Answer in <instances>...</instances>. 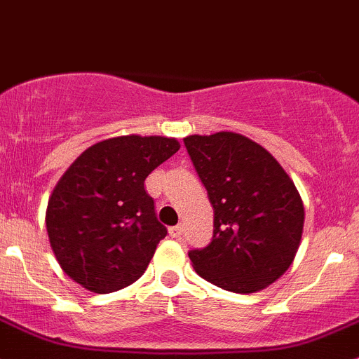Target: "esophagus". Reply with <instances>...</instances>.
Returning a JSON list of instances; mask_svg holds the SVG:
<instances>
[{"label": "esophagus", "mask_w": 359, "mask_h": 359, "mask_svg": "<svg viewBox=\"0 0 359 359\" xmlns=\"http://www.w3.org/2000/svg\"><path fill=\"white\" fill-rule=\"evenodd\" d=\"M168 233H170V236H172V238H179L180 234L184 233V227L180 226V224H179V226H173V227H170V229H168Z\"/></svg>", "instance_id": "esophagus-1"}]
</instances>
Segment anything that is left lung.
Returning a JSON list of instances; mask_svg holds the SVG:
<instances>
[{"label": "left lung", "mask_w": 359, "mask_h": 359, "mask_svg": "<svg viewBox=\"0 0 359 359\" xmlns=\"http://www.w3.org/2000/svg\"><path fill=\"white\" fill-rule=\"evenodd\" d=\"M213 206V238L191 250L194 271L234 293L260 292L281 278L299 250L304 203L283 166L233 132L184 139Z\"/></svg>", "instance_id": "1"}]
</instances>
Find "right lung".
I'll return each mask as SVG.
<instances>
[{
	"instance_id": "obj_1",
	"label": "right lung",
	"mask_w": 359,
	"mask_h": 359,
	"mask_svg": "<svg viewBox=\"0 0 359 359\" xmlns=\"http://www.w3.org/2000/svg\"><path fill=\"white\" fill-rule=\"evenodd\" d=\"M179 149L168 137L123 135L93 144L69 166L48 200L46 231L71 280L111 293L142 276L166 236L144 180Z\"/></svg>"
}]
</instances>
